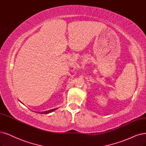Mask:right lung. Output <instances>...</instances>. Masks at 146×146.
<instances>
[{
	"label": "right lung",
	"mask_w": 146,
	"mask_h": 146,
	"mask_svg": "<svg viewBox=\"0 0 146 146\" xmlns=\"http://www.w3.org/2000/svg\"><path fill=\"white\" fill-rule=\"evenodd\" d=\"M58 108H54V109H52V110H48V111H43V112H41V114H48V113H50L54 111H55L56 110H57ZM39 112V113H40Z\"/></svg>",
	"instance_id": "add662e5"
}]
</instances>
